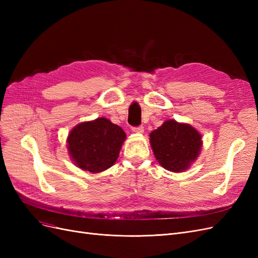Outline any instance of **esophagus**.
<instances>
[{
  "label": "esophagus",
  "mask_w": 258,
  "mask_h": 258,
  "mask_svg": "<svg viewBox=\"0 0 258 258\" xmlns=\"http://www.w3.org/2000/svg\"><path fill=\"white\" fill-rule=\"evenodd\" d=\"M132 131H134L135 134H139V135H141V134H143V132H144V127H143V126L134 127V128H132Z\"/></svg>",
  "instance_id": "34e87169"
}]
</instances>
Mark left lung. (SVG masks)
<instances>
[{
	"instance_id": "left-lung-1",
	"label": "left lung",
	"mask_w": 258,
	"mask_h": 258,
	"mask_svg": "<svg viewBox=\"0 0 258 258\" xmlns=\"http://www.w3.org/2000/svg\"><path fill=\"white\" fill-rule=\"evenodd\" d=\"M150 142L159 165L172 172L188 169L200 154L201 135L188 123L173 119L163 122L152 131Z\"/></svg>"
}]
</instances>
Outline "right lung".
<instances>
[{
    "label": "right lung",
    "mask_w": 258,
    "mask_h": 258,
    "mask_svg": "<svg viewBox=\"0 0 258 258\" xmlns=\"http://www.w3.org/2000/svg\"><path fill=\"white\" fill-rule=\"evenodd\" d=\"M126 139L123 130L104 117L74 127L68 137V151L76 167L99 173L116 162Z\"/></svg>",
    "instance_id": "1"
}]
</instances>
